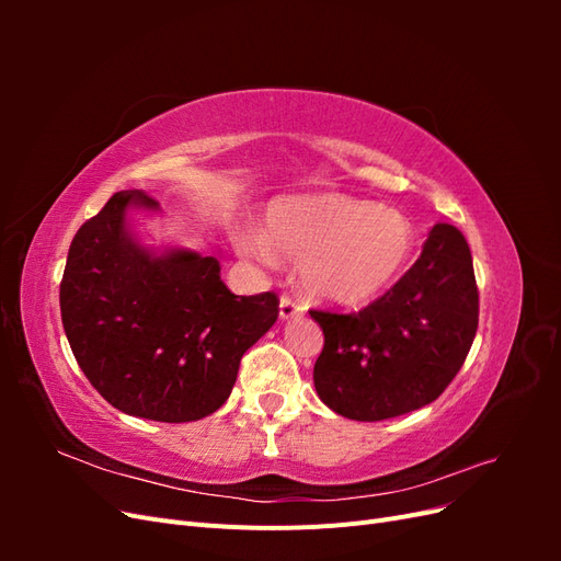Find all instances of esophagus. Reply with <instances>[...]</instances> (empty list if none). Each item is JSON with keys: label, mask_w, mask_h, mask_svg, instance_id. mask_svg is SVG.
Wrapping results in <instances>:
<instances>
[{"label": "esophagus", "mask_w": 561, "mask_h": 561, "mask_svg": "<svg viewBox=\"0 0 561 561\" xmlns=\"http://www.w3.org/2000/svg\"><path fill=\"white\" fill-rule=\"evenodd\" d=\"M301 313H304V307H301L299 301H295L293 297H287V295L280 297V318H283V320L297 318V316H301Z\"/></svg>", "instance_id": "obj_1"}]
</instances>
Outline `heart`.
Wrapping results in <instances>:
<instances>
[{"mask_svg": "<svg viewBox=\"0 0 561 561\" xmlns=\"http://www.w3.org/2000/svg\"><path fill=\"white\" fill-rule=\"evenodd\" d=\"M266 231L283 257L301 262L304 290L332 304H360L379 295L414 248L407 217L339 194L278 203ZM236 245L262 262L276 260L260 231L241 229Z\"/></svg>", "mask_w": 561, "mask_h": 561, "instance_id": "1", "label": "heart"}]
</instances>
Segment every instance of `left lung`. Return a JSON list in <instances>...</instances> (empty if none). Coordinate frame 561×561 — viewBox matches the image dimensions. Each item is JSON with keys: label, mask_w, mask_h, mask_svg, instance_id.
<instances>
[{"label": "left lung", "mask_w": 561, "mask_h": 561, "mask_svg": "<svg viewBox=\"0 0 561 561\" xmlns=\"http://www.w3.org/2000/svg\"><path fill=\"white\" fill-rule=\"evenodd\" d=\"M325 334L313 383L332 412L383 421L445 393L463 367L480 320L466 236L435 225L421 257L360 311L311 309Z\"/></svg>", "instance_id": "obj_1"}]
</instances>
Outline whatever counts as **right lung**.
Wrapping results in <instances>:
<instances>
[{"label": "right lung", "instance_id": "obj_1", "mask_svg": "<svg viewBox=\"0 0 561 561\" xmlns=\"http://www.w3.org/2000/svg\"><path fill=\"white\" fill-rule=\"evenodd\" d=\"M118 192L75 233L60 280L67 342L91 386L124 414L184 423L222 407L243 353L278 318V295H233L219 262L178 250L151 257L124 231Z\"/></svg>", "mask_w": 561, "mask_h": 561}]
</instances>
